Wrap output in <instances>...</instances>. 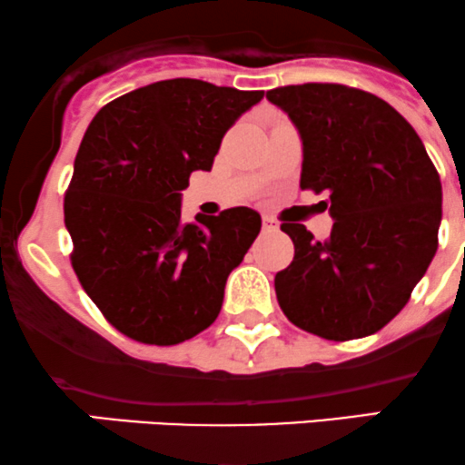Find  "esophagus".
<instances>
[{
    "mask_svg": "<svg viewBox=\"0 0 465 465\" xmlns=\"http://www.w3.org/2000/svg\"><path fill=\"white\" fill-rule=\"evenodd\" d=\"M276 228H279V223H276L272 217L263 215V231H276Z\"/></svg>",
    "mask_w": 465,
    "mask_h": 465,
    "instance_id": "1",
    "label": "esophagus"
}]
</instances>
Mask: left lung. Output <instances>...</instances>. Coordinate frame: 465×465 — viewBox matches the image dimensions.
<instances>
[{"label": "left lung", "mask_w": 465, "mask_h": 465, "mask_svg": "<svg viewBox=\"0 0 465 465\" xmlns=\"http://www.w3.org/2000/svg\"><path fill=\"white\" fill-rule=\"evenodd\" d=\"M302 143L301 189L327 191V242L283 223L294 261L274 279L283 314L327 341L371 336L406 305L437 252L441 182L424 143L382 98L333 83L276 87Z\"/></svg>", "instance_id": "obj_1"}]
</instances>
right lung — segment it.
Listing matches in <instances>:
<instances>
[{"label": "right lung", "instance_id": "obj_1", "mask_svg": "<svg viewBox=\"0 0 465 465\" xmlns=\"http://www.w3.org/2000/svg\"><path fill=\"white\" fill-rule=\"evenodd\" d=\"M261 98L171 78L116 98L87 127L64 202L72 268L124 336L177 345L215 322L261 215L237 206L184 223L182 191L193 171H211L223 134Z\"/></svg>", "mask_w": 465, "mask_h": 465}]
</instances>
